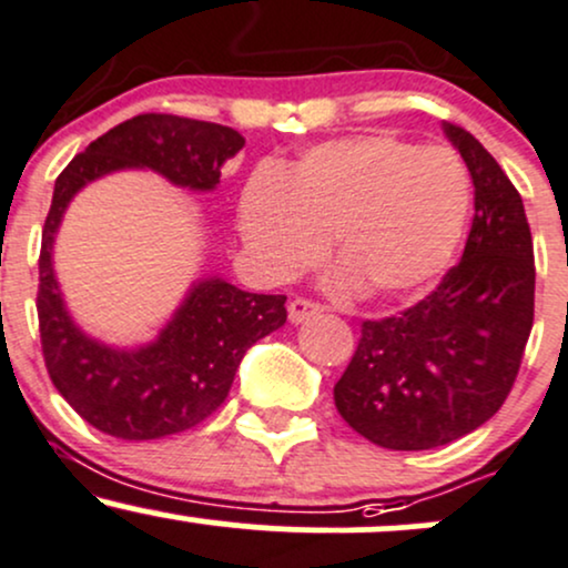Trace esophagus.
Here are the masks:
<instances>
[{"label":"esophagus","instance_id":"34e87169","mask_svg":"<svg viewBox=\"0 0 568 568\" xmlns=\"http://www.w3.org/2000/svg\"><path fill=\"white\" fill-rule=\"evenodd\" d=\"M321 312H323V306L310 302V298H293V302L288 304V321L293 325H298V323L310 321V317L321 315Z\"/></svg>","mask_w":568,"mask_h":568}]
</instances>
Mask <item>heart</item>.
<instances>
[{"mask_svg": "<svg viewBox=\"0 0 568 568\" xmlns=\"http://www.w3.org/2000/svg\"><path fill=\"white\" fill-rule=\"evenodd\" d=\"M470 207V173L452 149L347 135L306 149L283 173L253 175L240 197V232L272 280L321 264L331 237L338 288L397 302L452 264Z\"/></svg>", "mask_w": 568, "mask_h": 568, "instance_id": "b5f03b06", "label": "heart"}]
</instances>
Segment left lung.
<instances>
[{"label": "left lung", "instance_id": "left-lung-1", "mask_svg": "<svg viewBox=\"0 0 568 568\" xmlns=\"http://www.w3.org/2000/svg\"><path fill=\"white\" fill-rule=\"evenodd\" d=\"M475 186L462 262L410 310L363 323L334 387L338 414L393 452H427L486 425L510 395L534 323V245L524 200L467 130L443 122Z\"/></svg>", "mask_w": 568, "mask_h": 568}]
</instances>
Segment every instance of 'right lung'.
I'll return each instance as SVG.
<instances>
[{"mask_svg":"<svg viewBox=\"0 0 568 568\" xmlns=\"http://www.w3.org/2000/svg\"><path fill=\"white\" fill-rule=\"evenodd\" d=\"M245 146L237 130L175 114H139L103 133L55 179L42 230L37 315L44 366L84 422L122 440H154L200 425L230 395L245 352L285 323V296L247 293L200 277L139 347H112L84 334L63 302L53 243L74 194L116 171H152L173 186L213 192L221 168Z\"/></svg>","mask_w":568,"mask_h":568,"instance_id":"add662e5","label":"right lung"}]
</instances>
